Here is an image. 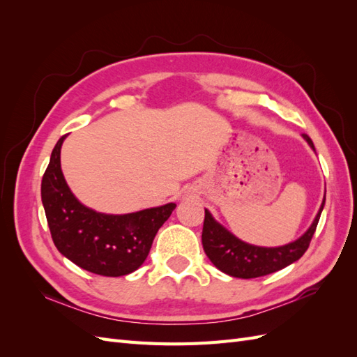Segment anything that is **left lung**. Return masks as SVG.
<instances>
[{
  "label": "left lung",
  "mask_w": 357,
  "mask_h": 357,
  "mask_svg": "<svg viewBox=\"0 0 357 357\" xmlns=\"http://www.w3.org/2000/svg\"><path fill=\"white\" fill-rule=\"evenodd\" d=\"M302 138L305 139L312 150H316L308 135L302 134ZM325 201L326 189L320 208L310 228L295 241L277 247L255 245L240 240L238 236H235L222 223L215 220L208 210H205L202 228L204 252L215 268L231 277L256 278L275 273L278 269H283L287 265L296 262L307 252L310 241L317 228L323 207H325Z\"/></svg>",
  "instance_id": "1"
}]
</instances>
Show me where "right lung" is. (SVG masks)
Instances as JSON below:
<instances>
[{
	"mask_svg": "<svg viewBox=\"0 0 357 357\" xmlns=\"http://www.w3.org/2000/svg\"><path fill=\"white\" fill-rule=\"evenodd\" d=\"M53 149L49 167L41 180V201L53 243L61 255L86 271L121 277L143 265L159 228L177 205L128 214H107L86 207L71 192L61 169V147Z\"/></svg>",
	"mask_w": 357,
	"mask_h": 357,
	"instance_id": "right-lung-1",
	"label": "right lung"
}]
</instances>
